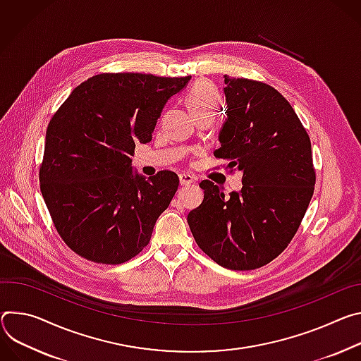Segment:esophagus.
<instances>
[{"label":"esophagus","mask_w":361,"mask_h":361,"mask_svg":"<svg viewBox=\"0 0 361 361\" xmlns=\"http://www.w3.org/2000/svg\"><path fill=\"white\" fill-rule=\"evenodd\" d=\"M179 182H180L182 186H188V185H190V183L195 182V178L190 176V175L182 173V175H179Z\"/></svg>","instance_id":"34e87169"}]
</instances>
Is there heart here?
Here are the masks:
<instances>
[{"label": "heart", "mask_w": 361, "mask_h": 361, "mask_svg": "<svg viewBox=\"0 0 361 361\" xmlns=\"http://www.w3.org/2000/svg\"><path fill=\"white\" fill-rule=\"evenodd\" d=\"M221 103L222 99L219 92L207 82L196 83L186 94V104L195 117L205 113L216 114Z\"/></svg>", "instance_id": "b5f03b06"}]
</instances>
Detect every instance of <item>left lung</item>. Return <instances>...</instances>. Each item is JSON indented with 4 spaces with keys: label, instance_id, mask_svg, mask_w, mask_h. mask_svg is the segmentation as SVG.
Instances as JSON below:
<instances>
[{
    "label": "left lung",
    "instance_id": "1",
    "mask_svg": "<svg viewBox=\"0 0 361 361\" xmlns=\"http://www.w3.org/2000/svg\"><path fill=\"white\" fill-rule=\"evenodd\" d=\"M226 122L214 152L241 171L229 196L201 182L204 202L188 215L197 247L224 268L250 271L281 254L310 205L315 185L311 142L288 100L267 83L225 75Z\"/></svg>",
    "mask_w": 361,
    "mask_h": 361
}]
</instances>
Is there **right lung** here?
Segmentation results:
<instances>
[{"label": "right lung", "mask_w": 361, "mask_h": 361, "mask_svg": "<svg viewBox=\"0 0 361 361\" xmlns=\"http://www.w3.org/2000/svg\"><path fill=\"white\" fill-rule=\"evenodd\" d=\"M190 80L102 73L78 85L51 117L39 189L66 245L82 258L117 265L149 244L179 178L133 175L136 143H147L164 106Z\"/></svg>", "instance_id": "add662e5"}]
</instances>
